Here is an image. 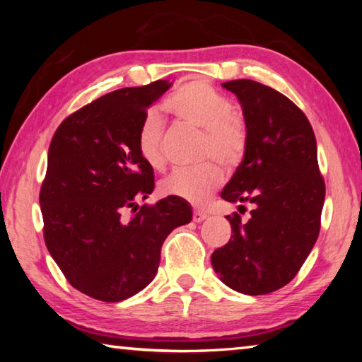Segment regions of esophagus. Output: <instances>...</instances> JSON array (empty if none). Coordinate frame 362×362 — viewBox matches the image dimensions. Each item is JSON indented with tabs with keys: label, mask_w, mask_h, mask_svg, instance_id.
Instances as JSON below:
<instances>
[{
	"label": "esophagus",
	"mask_w": 362,
	"mask_h": 362,
	"mask_svg": "<svg viewBox=\"0 0 362 362\" xmlns=\"http://www.w3.org/2000/svg\"><path fill=\"white\" fill-rule=\"evenodd\" d=\"M207 217V214L206 212H201V211H194L193 212V222H196V223H201L203 222V220H206Z\"/></svg>",
	"instance_id": "1"
}]
</instances>
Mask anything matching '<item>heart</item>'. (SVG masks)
I'll list each match as a JSON object with an SVG mask.
<instances>
[{
	"label": "heart",
	"instance_id": "1",
	"mask_svg": "<svg viewBox=\"0 0 362 362\" xmlns=\"http://www.w3.org/2000/svg\"><path fill=\"white\" fill-rule=\"evenodd\" d=\"M166 108L177 119L204 131L203 158L212 156L226 168L236 166L247 148V127L240 115L231 112V102L203 79L183 84L166 100ZM163 119L158 112L145 116L137 134V150L153 170L166 164L163 153ZM223 182V170L216 163H203L193 169H179L161 183L166 196L204 204Z\"/></svg>",
	"mask_w": 362,
	"mask_h": 362
}]
</instances>
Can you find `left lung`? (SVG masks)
Masks as SVG:
<instances>
[{
	"label": "left lung",
	"mask_w": 362,
	"mask_h": 362,
	"mask_svg": "<svg viewBox=\"0 0 362 362\" xmlns=\"http://www.w3.org/2000/svg\"><path fill=\"white\" fill-rule=\"evenodd\" d=\"M222 86L238 97L247 127L246 153L222 198L254 209L246 223L226 216L231 238L211 262L233 291L263 296L291 283L313 249L326 185L313 127L296 103L252 79Z\"/></svg>",
	"instance_id": "left-lung-1"
}]
</instances>
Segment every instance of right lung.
<instances>
[{
	"mask_svg": "<svg viewBox=\"0 0 362 362\" xmlns=\"http://www.w3.org/2000/svg\"><path fill=\"white\" fill-rule=\"evenodd\" d=\"M170 86L159 79L105 94L65 118L49 145L40 192L46 247L66 281L95 300L121 302L145 289L164 240L192 220V207L175 196L137 206L155 188L137 134ZM126 209L136 212L129 221Z\"/></svg>",
	"mask_w": 362,
	"mask_h": 362,
	"instance_id": "add662e5",
	"label": "right lung"
}]
</instances>
